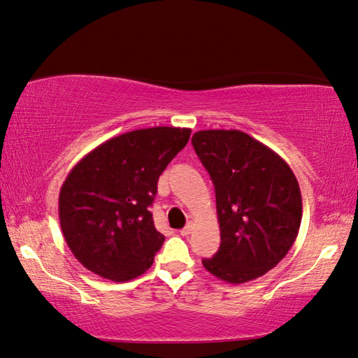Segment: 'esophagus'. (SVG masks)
Wrapping results in <instances>:
<instances>
[{
  "label": "esophagus",
  "instance_id": "esophagus-1",
  "mask_svg": "<svg viewBox=\"0 0 358 358\" xmlns=\"http://www.w3.org/2000/svg\"><path fill=\"white\" fill-rule=\"evenodd\" d=\"M192 230H193V224L192 222H189V224H187L182 230H180V234H182V236H189V234L192 233Z\"/></svg>",
  "mask_w": 358,
  "mask_h": 358
}]
</instances>
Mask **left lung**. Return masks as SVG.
<instances>
[{"mask_svg":"<svg viewBox=\"0 0 358 358\" xmlns=\"http://www.w3.org/2000/svg\"><path fill=\"white\" fill-rule=\"evenodd\" d=\"M193 149L215 187L220 248L203 266L228 284L266 274L300 230L298 180L276 152L239 130H201Z\"/></svg>","mask_w":358,"mask_h":358,"instance_id":"8db88e82","label":"left lung"}]
</instances>
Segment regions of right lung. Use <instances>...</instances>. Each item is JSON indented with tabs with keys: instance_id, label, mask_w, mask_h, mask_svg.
<instances>
[{
	"instance_id": "obj_1",
	"label": "right lung",
	"mask_w": 358,
	"mask_h": 358,
	"mask_svg": "<svg viewBox=\"0 0 358 358\" xmlns=\"http://www.w3.org/2000/svg\"><path fill=\"white\" fill-rule=\"evenodd\" d=\"M190 133L176 127L128 131L99 144L69 171L58 198L60 227L89 271L125 282L152 266L165 236L149 208L158 178Z\"/></svg>"
}]
</instances>
